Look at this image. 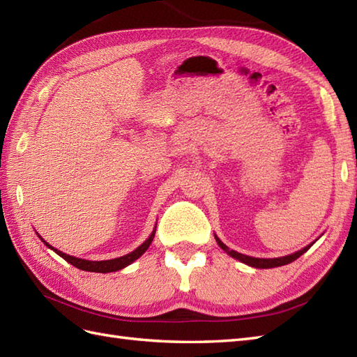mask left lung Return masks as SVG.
<instances>
[{
	"label": "left lung",
	"instance_id": "1",
	"mask_svg": "<svg viewBox=\"0 0 357 357\" xmlns=\"http://www.w3.org/2000/svg\"><path fill=\"white\" fill-rule=\"evenodd\" d=\"M215 241H217V244L220 245V248H222L227 255H231L232 258L238 259V261H241V262H244V264H248V266L255 267V268H274V267L287 266V264H289V262H292V261H296L297 258L301 257V255L306 253V252L310 249V245L314 244V243L309 244V245H306L305 249H301V250H298V252H296V253H292V255H288V257L268 258V259H266V258H252V257H248V255H243V253H238V252H235V250H229V248H227L226 244H223L220 240H218L217 236H215Z\"/></svg>",
	"mask_w": 357,
	"mask_h": 357
}]
</instances>
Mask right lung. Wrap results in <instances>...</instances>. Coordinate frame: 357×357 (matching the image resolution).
Wrapping results in <instances>:
<instances>
[{
  "label": "right lung",
  "instance_id": "add662e5",
  "mask_svg": "<svg viewBox=\"0 0 357 357\" xmlns=\"http://www.w3.org/2000/svg\"><path fill=\"white\" fill-rule=\"evenodd\" d=\"M155 236V229L152 231V234L149 235V238L146 240L142 245H139L134 252L125 255V257H121V258H114V259H108V261H87V259H81V258H75V257H70V255H66L57 249H54L51 244H48L47 241H45L43 238H39L43 241V244L47 245V248H50L51 250L56 252L59 257H61L65 261H68L69 264H72V266L79 268V270H84V271H91V273H112V271H119L122 270L125 267L130 266V264H132L135 259H139L142 255L148 250V248L151 245L152 240Z\"/></svg>",
  "mask_w": 357,
  "mask_h": 357
}]
</instances>
